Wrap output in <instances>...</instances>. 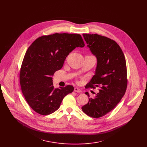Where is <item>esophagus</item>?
Segmentation results:
<instances>
[{
	"instance_id": "obj_1",
	"label": "esophagus",
	"mask_w": 147,
	"mask_h": 147,
	"mask_svg": "<svg viewBox=\"0 0 147 147\" xmlns=\"http://www.w3.org/2000/svg\"><path fill=\"white\" fill-rule=\"evenodd\" d=\"M74 91H75V92H78V93H81L82 92V91H81V90H80V89H79L78 88H74Z\"/></svg>"
}]
</instances>
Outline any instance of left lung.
<instances>
[{"instance_id":"obj_1","label":"left lung","mask_w":147,"mask_h":147,"mask_svg":"<svg viewBox=\"0 0 147 147\" xmlns=\"http://www.w3.org/2000/svg\"><path fill=\"white\" fill-rule=\"evenodd\" d=\"M87 47L97 60L95 74L87 87H99L94 98L83 106L88 116L98 118L112 111L127 88V68L124 55L116 42L98 34H83ZM90 96L88 92L85 93Z\"/></svg>"}]
</instances>
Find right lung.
<instances>
[{"label":"right lung","mask_w":147,"mask_h":147,"mask_svg":"<svg viewBox=\"0 0 147 147\" xmlns=\"http://www.w3.org/2000/svg\"><path fill=\"white\" fill-rule=\"evenodd\" d=\"M84 45L80 34L56 33L37 38L28 48L20 82L23 95L35 112L42 115L55 112L65 96L73 91L72 86L55 88L52 76L61 69L73 50Z\"/></svg>","instance_id":"obj_1"}]
</instances>
